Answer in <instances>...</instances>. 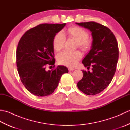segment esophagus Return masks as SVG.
Instances as JSON below:
<instances>
[{
  "mask_svg": "<svg viewBox=\"0 0 130 130\" xmlns=\"http://www.w3.org/2000/svg\"><path fill=\"white\" fill-rule=\"evenodd\" d=\"M68 70L69 71H73L75 70V69L73 68H71V67H69V68H68Z\"/></svg>",
  "mask_w": 130,
  "mask_h": 130,
  "instance_id": "obj_1",
  "label": "esophagus"
}]
</instances>
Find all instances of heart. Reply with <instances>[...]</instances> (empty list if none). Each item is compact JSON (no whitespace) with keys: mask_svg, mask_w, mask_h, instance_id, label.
<instances>
[{"mask_svg":"<svg viewBox=\"0 0 130 130\" xmlns=\"http://www.w3.org/2000/svg\"><path fill=\"white\" fill-rule=\"evenodd\" d=\"M68 37L77 42V46L83 51L89 50L92 42L88 38V33L83 28L78 26L70 27L67 29ZM65 42V37L61 32L57 33L54 37L52 45L55 51L59 52L63 48ZM82 54L79 51L73 52L63 51L57 56L58 61L60 64L69 67L75 65L82 59Z\"/></svg>","mask_w":130,"mask_h":130,"instance_id":"1","label":"heart"}]
</instances>
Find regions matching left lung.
<instances>
[{
	"instance_id": "obj_1",
	"label": "left lung",
	"mask_w": 130,
	"mask_h": 130,
	"mask_svg": "<svg viewBox=\"0 0 130 130\" xmlns=\"http://www.w3.org/2000/svg\"><path fill=\"white\" fill-rule=\"evenodd\" d=\"M92 32V48L83 64L92 72L82 70L83 78L78 87L88 95H94L108 86L113 78L118 59V47L114 34L107 27L95 22L76 23Z\"/></svg>"
}]
</instances>
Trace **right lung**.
Instances as JSON below:
<instances>
[{"mask_svg":"<svg viewBox=\"0 0 130 130\" xmlns=\"http://www.w3.org/2000/svg\"><path fill=\"white\" fill-rule=\"evenodd\" d=\"M65 24H39L27 31L19 41L16 51L18 72L24 86L35 95L51 94L62 74L68 73V68L62 65L46 70L47 65H54L52 41Z\"/></svg>","mask_w":130,"mask_h":130,"instance_id":"1","label":"right lung"}]
</instances>
